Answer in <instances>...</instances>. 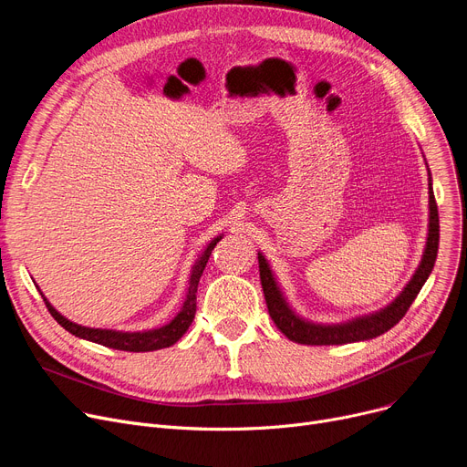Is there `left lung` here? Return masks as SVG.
Listing matches in <instances>:
<instances>
[{
	"instance_id": "obj_1",
	"label": "left lung",
	"mask_w": 467,
	"mask_h": 467,
	"mask_svg": "<svg viewBox=\"0 0 467 467\" xmlns=\"http://www.w3.org/2000/svg\"><path fill=\"white\" fill-rule=\"evenodd\" d=\"M428 176H430L428 178V182H430L428 183L430 185V191H428V194H430V223H428V238H426L422 261L400 296L388 306H384L373 314L358 316V317H352V320H348V322H340V324H314V322L305 320V317H301L296 310L291 308V305L284 297V291L280 289L273 268L265 259V255L257 254L259 255V276H261V285H263L265 301L268 306V314H271L276 327L289 340L299 342V345H312V347L348 345V342L369 340V338H375L394 327L407 314L412 301L416 299V296H419L428 276L431 275L435 259H437V250H439V213H437V204H435V196H433L430 170H428Z\"/></svg>"
}]
</instances>
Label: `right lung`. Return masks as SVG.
Returning <instances> with one entry per match:
<instances>
[{"instance_id":"add662e5","label":"right lung","mask_w":467,"mask_h":467,"mask_svg":"<svg viewBox=\"0 0 467 467\" xmlns=\"http://www.w3.org/2000/svg\"><path fill=\"white\" fill-rule=\"evenodd\" d=\"M223 238V234L215 236L206 250L201 254V257L194 261V265L191 266V276H189V285H187V293H185V301L180 308V312L171 317V320L157 329H147V331H115V329H94V327H85L79 326L76 322H69L67 317H64L51 303L47 301V297L41 293V297L51 312V316L55 320L71 335H76L79 338L96 342V345H102L113 350H125V352H153V350H161V348H168L178 342L185 331L189 329V326L194 320V312H196V287H199V280L202 276L204 266L212 255V250L215 248V244Z\"/></svg>"}]
</instances>
